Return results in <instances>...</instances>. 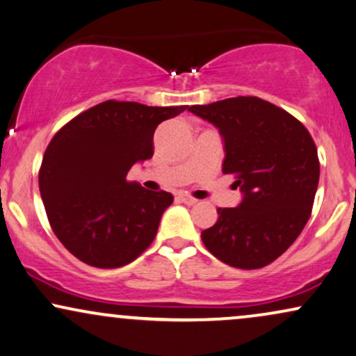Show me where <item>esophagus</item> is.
<instances>
[{
    "mask_svg": "<svg viewBox=\"0 0 356 356\" xmlns=\"http://www.w3.org/2000/svg\"><path fill=\"white\" fill-rule=\"evenodd\" d=\"M179 199H181L182 204H186V205H195L197 202H199V200L193 199V197H191V195H181V197H179Z\"/></svg>",
    "mask_w": 356,
    "mask_h": 356,
    "instance_id": "1",
    "label": "esophagus"
}]
</instances>
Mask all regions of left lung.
I'll list each match as a JSON object with an SVG mask.
<instances>
[{"instance_id":"left-lung-1","label":"left lung","mask_w":356,"mask_h":356,"mask_svg":"<svg viewBox=\"0 0 356 356\" xmlns=\"http://www.w3.org/2000/svg\"><path fill=\"white\" fill-rule=\"evenodd\" d=\"M223 138V174L243 193L235 209H218L202 232L205 248L225 264L258 269L273 263L304 230L321 175L317 147L305 126L258 97L188 108Z\"/></svg>"}]
</instances>
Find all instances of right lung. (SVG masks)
<instances>
[{
  "mask_svg": "<svg viewBox=\"0 0 356 356\" xmlns=\"http://www.w3.org/2000/svg\"><path fill=\"white\" fill-rule=\"evenodd\" d=\"M187 108L108 100L56 133L40 164L39 191L54 233L75 258L120 268L151 245L174 197L126 175L154 154L157 124Z\"/></svg>",
  "mask_w": 356,
  "mask_h": 356,
  "instance_id": "add662e5",
  "label": "right lung"
}]
</instances>
